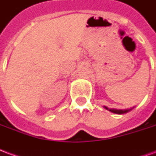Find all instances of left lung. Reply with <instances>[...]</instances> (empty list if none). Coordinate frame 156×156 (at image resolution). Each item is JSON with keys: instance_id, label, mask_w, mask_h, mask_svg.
I'll list each match as a JSON object with an SVG mask.
<instances>
[{"instance_id": "left-lung-1", "label": "left lung", "mask_w": 156, "mask_h": 156, "mask_svg": "<svg viewBox=\"0 0 156 156\" xmlns=\"http://www.w3.org/2000/svg\"><path fill=\"white\" fill-rule=\"evenodd\" d=\"M106 109H108L109 111H111L112 113H115V114H118V115H121V114H125V113H127L129 112L130 109H124V110H122V109H114V108H108L107 107H105Z\"/></svg>"}]
</instances>
